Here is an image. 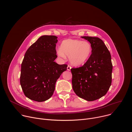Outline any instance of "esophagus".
Returning a JSON list of instances; mask_svg holds the SVG:
<instances>
[{
    "label": "esophagus",
    "instance_id": "1",
    "mask_svg": "<svg viewBox=\"0 0 132 132\" xmlns=\"http://www.w3.org/2000/svg\"><path fill=\"white\" fill-rule=\"evenodd\" d=\"M71 66H70L69 65H68V66H67V69L68 70H70L71 69Z\"/></svg>",
    "mask_w": 132,
    "mask_h": 132
}]
</instances>
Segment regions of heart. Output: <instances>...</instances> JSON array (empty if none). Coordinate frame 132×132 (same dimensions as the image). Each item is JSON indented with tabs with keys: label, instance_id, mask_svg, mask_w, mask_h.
<instances>
[{
	"label": "heart",
	"instance_id": "heart-1",
	"mask_svg": "<svg viewBox=\"0 0 132 132\" xmlns=\"http://www.w3.org/2000/svg\"><path fill=\"white\" fill-rule=\"evenodd\" d=\"M92 46L87 41L80 40L67 39L63 41L57 54L61 57L65 59L69 56L71 65L78 66L85 63L89 59L92 53Z\"/></svg>",
	"mask_w": 132,
	"mask_h": 132
}]
</instances>
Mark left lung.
Masks as SVG:
<instances>
[{
	"label": "left lung",
	"instance_id": "obj_1",
	"mask_svg": "<svg viewBox=\"0 0 132 132\" xmlns=\"http://www.w3.org/2000/svg\"><path fill=\"white\" fill-rule=\"evenodd\" d=\"M92 46V53L81 67L71 68L72 89L78 97L92 101L104 96L112 82V64L109 51L97 37L81 36Z\"/></svg>",
	"mask_w": 132,
	"mask_h": 132
}]
</instances>
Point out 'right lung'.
<instances>
[{
	"instance_id": "1",
	"label": "right lung",
	"mask_w": 132,
	"mask_h": 132,
	"mask_svg": "<svg viewBox=\"0 0 132 132\" xmlns=\"http://www.w3.org/2000/svg\"><path fill=\"white\" fill-rule=\"evenodd\" d=\"M57 37L43 35L27 51L21 64L20 85L29 99L43 102L49 99L55 90V84L66 64L54 62L57 58L56 44Z\"/></svg>"
}]
</instances>
